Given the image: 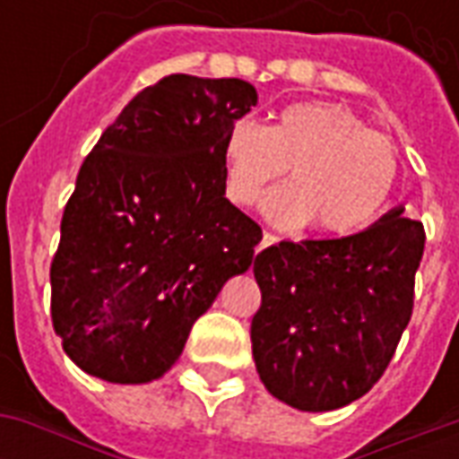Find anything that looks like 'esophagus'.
<instances>
[{
    "label": "esophagus",
    "instance_id": "34e87169",
    "mask_svg": "<svg viewBox=\"0 0 459 459\" xmlns=\"http://www.w3.org/2000/svg\"><path fill=\"white\" fill-rule=\"evenodd\" d=\"M278 236H275V233H270V230H265V233H263V240H260V250L263 248H270V246H275V243H278Z\"/></svg>",
    "mask_w": 459,
    "mask_h": 459
}]
</instances>
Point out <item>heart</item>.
<instances>
[{"mask_svg": "<svg viewBox=\"0 0 459 459\" xmlns=\"http://www.w3.org/2000/svg\"><path fill=\"white\" fill-rule=\"evenodd\" d=\"M229 196L258 204L290 169V186L265 204L288 229L315 223L327 236H351L371 226L391 199L395 152L351 110L332 103L282 108L270 127L253 120L230 125L223 142Z\"/></svg>", "mask_w": 459, "mask_h": 459, "instance_id": "obj_1", "label": "heart"}]
</instances>
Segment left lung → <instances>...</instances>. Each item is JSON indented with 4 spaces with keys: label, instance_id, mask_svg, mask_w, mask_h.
Segmentation results:
<instances>
[{
    "label": "left lung",
    "instance_id": "1",
    "mask_svg": "<svg viewBox=\"0 0 459 459\" xmlns=\"http://www.w3.org/2000/svg\"><path fill=\"white\" fill-rule=\"evenodd\" d=\"M423 248V223L398 206L354 236L258 253L250 342L270 394L309 413L368 394L411 322Z\"/></svg>",
    "mask_w": 459,
    "mask_h": 459
}]
</instances>
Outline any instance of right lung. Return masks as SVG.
Returning a JSON list of instances; mask_svg holds the SVG:
<instances>
[{
  "mask_svg": "<svg viewBox=\"0 0 459 459\" xmlns=\"http://www.w3.org/2000/svg\"><path fill=\"white\" fill-rule=\"evenodd\" d=\"M258 103L240 78L174 74L122 108L85 157L51 263L64 351L110 384H150L177 364L263 230L226 199L223 142Z\"/></svg>",
  "mask_w": 459,
  "mask_h": 459,
  "instance_id": "obj_1",
  "label": "right lung"
}]
</instances>
